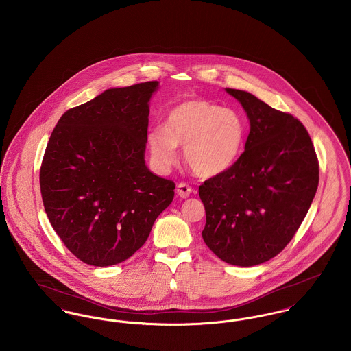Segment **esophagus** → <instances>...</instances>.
Masks as SVG:
<instances>
[{"mask_svg":"<svg viewBox=\"0 0 351 351\" xmlns=\"http://www.w3.org/2000/svg\"><path fill=\"white\" fill-rule=\"evenodd\" d=\"M176 192H178V195L180 196V197H183V199H186L189 195H191V192H192V188L186 184V183H179L178 186H176Z\"/></svg>","mask_w":351,"mask_h":351,"instance_id":"1","label":"esophagus"}]
</instances>
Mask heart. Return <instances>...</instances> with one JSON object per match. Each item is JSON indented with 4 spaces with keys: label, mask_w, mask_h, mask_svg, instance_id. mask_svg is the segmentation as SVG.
Returning a JSON list of instances; mask_svg holds the SVG:
<instances>
[{
    "label": "heart",
    "mask_w": 351,
    "mask_h": 351,
    "mask_svg": "<svg viewBox=\"0 0 351 351\" xmlns=\"http://www.w3.org/2000/svg\"><path fill=\"white\" fill-rule=\"evenodd\" d=\"M245 136L247 122L239 111L203 99H191L168 112L165 127L151 128L147 142L159 167L173 165L178 147H184L186 165L196 175L212 178L239 160Z\"/></svg>",
    "instance_id": "heart-1"
}]
</instances>
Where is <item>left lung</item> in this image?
<instances>
[{
	"label": "left lung",
	"mask_w": 351,
	"mask_h": 351,
	"mask_svg": "<svg viewBox=\"0 0 351 351\" xmlns=\"http://www.w3.org/2000/svg\"><path fill=\"white\" fill-rule=\"evenodd\" d=\"M247 111L245 149L228 171L206 180L203 240L219 258L253 267L277 256L304 221L319 165L304 124L247 91L227 88Z\"/></svg>",
	"instance_id": "obj_1"
}]
</instances>
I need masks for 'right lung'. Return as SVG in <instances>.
Listing matches in <instances>:
<instances>
[{
	"label": "right lung",
	"instance_id": "1",
	"mask_svg": "<svg viewBox=\"0 0 351 351\" xmlns=\"http://www.w3.org/2000/svg\"><path fill=\"white\" fill-rule=\"evenodd\" d=\"M158 81L110 88L67 110L46 147L40 186L50 224L77 258L110 267L143 247L175 183L145 162Z\"/></svg>",
	"mask_w": 351,
	"mask_h": 351
}]
</instances>
